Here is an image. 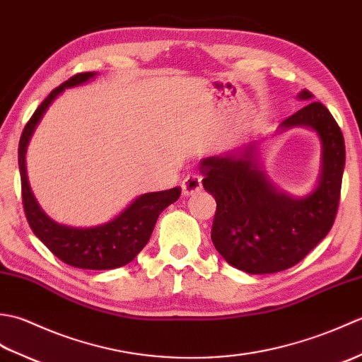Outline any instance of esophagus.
I'll list each match as a JSON object with an SVG mask.
<instances>
[{"instance_id":"34e87169","label":"esophagus","mask_w":362,"mask_h":362,"mask_svg":"<svg viewBox=\"0 0 362 362\" xmlns=\"http://www.w3.org/2000/svg\"><path fill=\"white\" fill-rule=\"evenodd\" d=\"M201 188H202V179H201V175H197V174H189L182 182V193L185 196L194 194Z\"/></svg>"}]
</instances>
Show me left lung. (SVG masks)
Returning <instances> with one entry per match:
<instances>
[{
	"instance_id": "left-lung-1",
	"label": "left lung",
	"mask_w": 362,
	"mask_h": 362,
	"mask_svg": "<svg viewBox=\"0 0 362 362\" xmlns=\"http://www.w3.org/2000/svg\"><path fill=\"white\" fill-rule=\"evenodd\" d=\"M300 99H311L303 90ZM308 126L324 144V171L313 194L294 199L276 191L259 171L252 149L202 160L204 188L216 199L211 241L228 264L249 274L296 266L332 230L339 209L345 144L341 127L322 103H308L281 122Z\"/></svg>"
}]
</instances>
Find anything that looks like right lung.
<instances>
[{"label": "right lung", "mask_w": 362, "mask_h": 362, "mask_svg": "<svg viewBox=\"0 0 362 362\" xmlns=\"http://www.w3.org/2000/svg\"><path fill=\"white\" fill-rule=\"evenodd\" d=\"M96 73H78L65 81L62 86L54 88L48 98L37 107L33 117L26 122L18 144V165L21 177V201L29 227L35 236L48 247L54 255L64 263L79 269L104 271L130 263L141 249L148 244L153 226L168 205L174 204L180 196V188L175 187L166 191L143 194L130 204L119 216L112 222L93 228H73L60 226L49 219L35 202L33 191L29 188L25 156L26 146L33 135L37 122L43 117L45 110L52 99L68 87L79 86L93 78Z\"/></svg>", "instance_id": "obj_1"}]
</instances>
